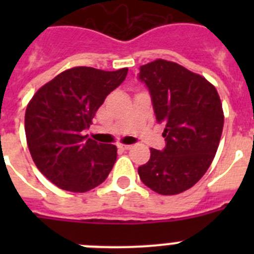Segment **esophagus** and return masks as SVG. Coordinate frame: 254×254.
<instances>
[{"label":"esophagus","mask_w":254,"mask_h":254,"mask_svg":"<svg viewBox=\"0 0 254 254\" xmlns=\"http://www.w3.org/2000/svg\"><path fill=\"white\" fill-rule=\"evenodd\" d=\"M121 150H131L132 149V145H118Z\"/></svg>","instance_id":"obj_1"}]
</instances>
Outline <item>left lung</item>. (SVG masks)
I'll list each match as a JSON object with an SVG mask.
<instances>
[{"label": "left lung", "instance_id": "left-lung-1", "mask_svg": "<svg viewBox=\"0 0 254 254\" xmlns=\"http://www.w3.org/2000/svg\"><path fill=\"white\" fill-rule=\"evenodd\" d=\"M158 122L165 125V147L151 149L138 167L142 183L159 194H178L194 186L214 160L224 113L214 85L174 62L156 60L140 67Z\"/></svg>", "mask_w": 254, "mask_h": 254}]
</instances>
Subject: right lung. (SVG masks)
Here are the masks:
<instances>
[{"instance_id": "obj_1", "label": "right lung", "mask_w": 254, "mask_h": 254, "mask_svg": "<svg viewBox=\"0 0 254 254\" xmlns=\"http://www.w3.org/2000/svg\"><path fill=\"white\" fill-rule=\"evenodd\" d=\"M128 68L103 71L73 67L35 93L25 113V133L35 165L47 179L69 192L102 185L117 159V147L85 136L108 94Z\"/></svg>"}]
</instances>
